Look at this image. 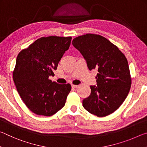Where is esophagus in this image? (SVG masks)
I'll list each match as a JSON object with an SVG mask.
<instances>
[{"label": "esophagus", "instance_id": "1", "mask_svg": "<svg viewBox=\"0 0 147 147\" xmlns=\"http://www.w3.org/2000/svg\"><path fill=\"white\" fill-rule=\"evenodd\" d=\"M78 86H77V85H73V84H72V85H71L72 88H78Z\"/></svg>", "mask_w": 147, "mask_h": 147}]
</instances>
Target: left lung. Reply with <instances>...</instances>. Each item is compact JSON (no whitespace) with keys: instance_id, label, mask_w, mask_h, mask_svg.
<instances>
[{"instance_id":"obj_1","label":"left lung","mask_w":147,"mask_h":147,"mask_svg":"<svg viewBox=\"0 0 147 147\" xmlns=\"http://www.w3.org/2000/svg\"><path fill=\"white\" fill-rule=\"evenodd\" d=\"M73 46L80 52L89 70L96 69V85L90 86V96L84 108L97 117L113 113L128 96L131 78L127 59L118 47L104 37L87 34L74 38Z\"/></svg>"}]
</instances>
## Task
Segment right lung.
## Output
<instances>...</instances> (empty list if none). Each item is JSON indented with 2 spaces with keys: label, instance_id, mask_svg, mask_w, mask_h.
I'll return each instance as SVG.
<instances>
[{
  "label": "right lung",
  "instance_id": "obj_1",
  "mask_svg": "<svg viewBox=\"0 0 147 147\" xmlns=\"http://www.w3.org/2000/svg\"><path fill=\"white\" fill-rule=\"evenodd\" d=\"M71 37H43L17 57L13 79L20 96L30 110L51 116L63 108L71 90V84H58L54 76L61 57L69 48Z\"/></svg>",
  "mask_w": 147,
  "mask_h": 147
}]
</instances>
